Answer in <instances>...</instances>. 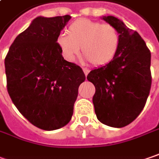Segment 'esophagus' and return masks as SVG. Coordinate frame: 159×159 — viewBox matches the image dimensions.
Returning <instances> with one entry per match:
<instances>
[{"label": "esophagus", "mask_w": 159, "mask_h": 159, "mask_svg": "<svg viewBox=\"0 0 159 159\" xmlns=\"http://www.w3.org/2000/svg\"><path fill=\"white\" fill-rule=\"evenodd\" d=\"M83 71H84V73H85V75L87 76L88 74H89V70L88 68H83Z\"/></svg>", "instance_id": "obj_1"}]
</instances>
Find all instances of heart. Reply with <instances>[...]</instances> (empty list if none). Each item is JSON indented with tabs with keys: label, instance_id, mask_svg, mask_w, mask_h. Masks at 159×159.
<instances>
[{
	"label": "heart",
	"instance_id": "1",
	"mask_svg": "<svg viewBox=\"0 0 159 159\" xmlns=\"http://www.w3.org/2000/svg\"><path fill=\"white\" fill-rule=\"evenodd\" d=\"M67 33L61 34L57 43L68 61L75 59L81 47L85 59L102 67L115 59L120 49V33L110 24L80 19L70 25Z\"/></svg>",
	"mask_w": 159,
	"mask_h": 159
}]
</instances>
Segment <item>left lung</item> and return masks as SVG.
Instances as JSON below:
<instances>
[{
	"label": "left lung",
	"instance_id": "obj_1",
	"mask_svg": "<svg viewBox=\"0 0 159 159\" xmlns=\"http://www.w3.org/2000/svg\"><path fill=\"white\" fill-rule=\"evenodd\" d=\"M103 20L119 31L120 49L110 63L92 70L87 79L96 88L93 104L98 119L121 128L133 122L146 105L152 80L151 54L138 32L113 16Z\"/></svg>",
	"mask_w": 159,
	"mask_h": 159
}]
</instances>
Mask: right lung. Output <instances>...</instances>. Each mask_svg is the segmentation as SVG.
<instances>
[{
  "label": "right lung",
  "instance_id": "obj_1",
  "mask_svg": "<svg viewBox=\"0 0 159 159\" xmlns=\"http://www.w3.org/2000/svg\"><path fill=\"white\" fill-rule=\"evenodd\" d=\"M71 17H37L16 37L5 57L7 89L29 123L45 131L66 125L73 115L82 69L61 55L57 39Z\"/></svg>",
  "mask_w": 159,
  "mask_h": 159
}]
</instances>
